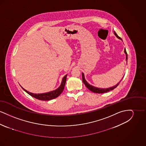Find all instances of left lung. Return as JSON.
<instances>
[{"label":"left lung","instance_id":"8db88e82","mask_svg":"<svg viewBox=\"0 0 146 146\" xmlns=\"http://www.w3.org/2000/svg\"><path fill=\"white\" fill-rule=\"evenodd\" d=\"M114 33L115 35L118 38H119V39H121V40H122V39L118 36V35H117V33H116L115 32H114ZM124 52H125V54H126V62H127V52H126V49H125H125H124ZM123 78H122L121 80L116 85L113 86L111 87V88H107V89H102V88H96V87H95V86H92V85H90L88 83L86 82V80H85V77H84V74L83 73H82V80H83V82L84 84H85V85L86 86V87L89 90H90L91 91H92V92H94V93H97V94L105 93V92H108V91H110L114 89L115 88L117 87V86H118V85L121 82V81L122 80Z\"/></svg>","mask_w":146,"mask_h":146}]
</instances>
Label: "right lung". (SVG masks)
<instances>
[{
    "label": "right lung",
    "mask_w": 146,
    "mask_h": 146,
    "mask_svg": "<svg viewBox=\"0 0 146 146\" xmlns=\"http://www.w3.org/2000/svg\"><path fill=\"white\" fill-rule=\"evenodd\" d=\"M67 76V74L63 78L62 82H61V84L59 88H58L57 89H56L55 90L52 91H50L49 92L43 93V94H33V93L28 92V91L23 89L22 86H21V88L23 89V90L25 91L27 94L32 97H35V98L39 100L49 101V100L54 99L56 97H58L62 92L63 89L64 88L65 84L66 82Z\"/></svg>",
    "instance_id": "1"
}]
</instances>
